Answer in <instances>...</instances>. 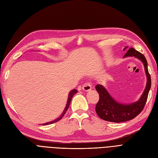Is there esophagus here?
Instances as JSON below:
<instances>
[{
  "instance_id": "esophagus-1",
  "label": "esophagus",
  "mask_w": 158,
  "mask_h": 158,
  "mask_svg": "<svg viewBox=\"0 0 158 158\" xmlns=\"http://www.w3.org/2000/svg\"><path fill=\"white\" fill-rule=\"evenodd\" d=\"M92 89V86L89 82H86L83 85V90L85 92H88V91Z\"/></svg>"
}]
</instances>
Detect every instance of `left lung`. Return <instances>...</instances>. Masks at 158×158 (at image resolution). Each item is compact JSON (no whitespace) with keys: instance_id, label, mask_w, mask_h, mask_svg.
<instances>
[{"instance_id":"obj_1","label":"left lung","mask_w":158,"mask_h":158,"mask_svg":"<svg viewBox=\"0 0 158 158\" xmlns=\"http://www.w3.org/2000/svg\"><path fill=\"white\" fill-rule=\"evenodd\" d=\"M128 47H125L123 50H125ZM129 56H134L139 59L144 64L147 77V83L144 91L138 101L129 104H125L115 100L102 85H96L95 89L99 94V100L96 106V112L102 119L114 123H120L131 120L141 112L146 103L151 87V77L148 69L147 60L143 54L133 48H131L127 50L123 58Z\"/></svg>"}]
</instances>
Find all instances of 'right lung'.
Masks as SVG:
<instances>
[{
    "label": "right lung",
    "instance_id": "right-lung-1",
    "mask_svg": "<svg viewBox=\"0 0 158 158\" xmlns=\"http://www.w3.org/2000/svg\"><path fill=\"white\" fill-rule=\"evenodd\" d=\"M77 93V90L76 89H73L72 90H71L69 93V96H68V102H67V104H66V106L65 107V109L64 110V111L62 112V115H61L59 118H58L56 119H55L54 121H50V122H48V123H43V125H50V124H52V123H56V122H57L58 121H60L61 119H62L63 118V116L64 115V114H65L66 111H67L68 109L69 108V104H70V102H71V100H72L73 96Z\"/></svg>",
    "mask_w": 158,
    "mask_h": 158
}]
</instances>
